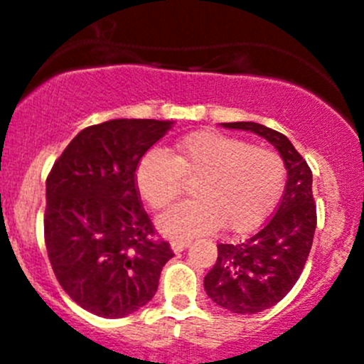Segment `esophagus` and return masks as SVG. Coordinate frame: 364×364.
Segmentation results:
<instances>
[{"mask_svg":"<svg viewBox=\"0 0 364 364\" xmlns=\"http://www.w3.org/2000/svg\"><path fill=\"white\" fill-rule=\"evenodd\" d=\"M190 245H192V241H190V240H174L171 243V247H172V250L178 253V252L185 250V248L190 247Z\"/></svg>","mask_w":364,"mask_h":364,"instance_id":"34e87169","label":"esophagus"}]
</instances>
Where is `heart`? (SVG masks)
Here are the masks:
<instances>
[{
  "mask_svg": "<svg viewBox=\"0 0 364 364\" xmlns=\"http://www.w3.org/2000/svg\"><path fill=\"white\" fill-rule=\"evenodd\" d=\"M285 161L274 149L250 146L218 132H196L167 155L151 149L135 171L137 188L155 211L167 209L185 188L186 179H196V199L168 209L160 216L161 232L190 237L220 227L232 234L257 229L282 196Z\"/></svg>",
  "mask_w": 364,
  "mask_h": 364,
  "instance_id": "obj_1",
  "label": "heart"
}]
</instances>
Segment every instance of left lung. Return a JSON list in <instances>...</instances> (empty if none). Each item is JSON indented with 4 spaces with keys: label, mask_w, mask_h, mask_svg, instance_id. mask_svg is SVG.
<instances>
[{
    "label": "left lung",
    "mask_w": 364,
    "mask_h": 364,
    "mask_svg": "<svg viewBox=\"0 0 364 364\" xmlns=\"http://www.w3.org/2000/svg\"><path fill=\"white\" fill-rule=\"evenodd\" d=\"M269 141L287 168V185L277 213L243 243L218 245V259L204 277L208 296L232 314H257L274 306L299 280L314 243L317 209L311 171L284 134L252 121L222 123Z\"/></svg>",
    "instance_id": "left-lung-1"
}]
</instances>
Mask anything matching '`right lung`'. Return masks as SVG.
Wrapping results in <instances>:
<instances>
[{
  "label": "right lung",
  "instance_id": "obj_1",
  "mask_svg": "<svg viewBox=\"0 0 364 364\" xmlns=\"http://www.w3.org/2000/svg\"><path fill=\"white\" fill-rule=\"evenodd\" d=\"M172 121L111 119L84 128L46 183L43 237L63 291L79 306L119 318L151 301L174 257L141 203L135 171Z\"/></svg>",
  "mask_w": 364,
  "mask_h": 364
}]
</instances>
